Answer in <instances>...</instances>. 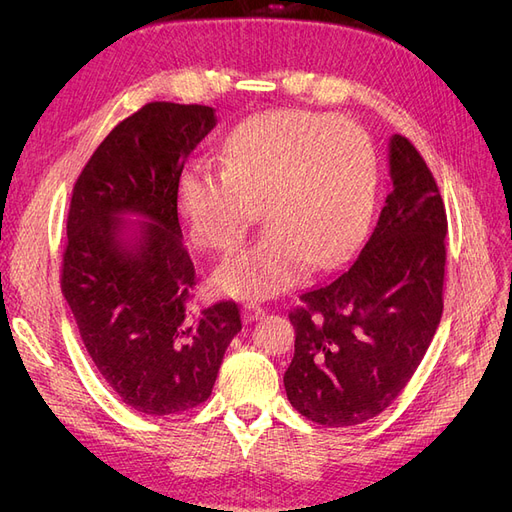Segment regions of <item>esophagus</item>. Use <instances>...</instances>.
Returning a JSON list of instances; mask_svg holds the SVG:
<instances>
[{
  "label": "esophagus",
  "mask_w": 512,
  "mask_h": 512,
  "mask_svg": "<svg viewBox=\"0 0 512 512\" xmlns=\"http://www.w3.org/2000/svg\"><path fill=\"white\" fill-rule=\"evenodd\" d=\"M262 316H265V309H262L256 303H245L243 309H241V318H243L245 324H250V322H254V320H258Z\"/></svg>",
  "instance_id": "obj_1"
}]
</instances>
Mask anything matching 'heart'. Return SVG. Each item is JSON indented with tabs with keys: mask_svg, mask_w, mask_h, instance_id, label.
I'll use <instances>...</instances> for the list:
<instances>
[{
	"mask_svg": "<svg viewBox=\"0 0 512 512\" xmlns=\"http://www.w3.org/2000/svg\"><path fill=\"white\" fill-rule=\"evenodd\" d=\"M224 170L190 164L177 183L179 211L205 250L237 247L258 220L267 232L230 256L213 282L239 299H269L299 284L309 262L342 258L374 205L378 162L350 121L307 111L256 115L222 147Z\"/></svg>",
	"mask_w": 512,
	"mask_h": 512,
	"instance_id": "b5f03b06",
	"label": "heart"
}]
</instances>
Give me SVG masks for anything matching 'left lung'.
Segmentation results:
<instances>
[{"instance_id":"8db88e82","label":"left lung","mask_w":512,"mask_h":512,"mask_svg":"<svg viewBox=\"0 0 512 512\" xmlns=\"http://www.w3.org/2000/svg\"><path fill=\"white\" fill-rule=\"evenodd\" d=\"M391 192L350 265L288 314V401L324 427L361 425L404 391L442 318L446 209L421 153L389 143Z\"/></svg>"}]
</instances>
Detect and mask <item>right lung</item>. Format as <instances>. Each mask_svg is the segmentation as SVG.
I'll list each match as a JSON object with an SVG mask.
<instances>
[{
  "label": "right lung",
  "instance_id": "right-lung-1",
  "mask_svg": "<svg viewBox=\"0 0 512 512\" xmlns=\"http://www.w3.org/2000/svg\"><path fill=\"white\" fill-rule=\"evenodd\" d=\"M215 123L211 106L145 104L104 138L72 190L61 292L104 382L143 414L207 401L241 331L235 301L192 309L196 273L177 215L183 164Z\"/></svg>",
  "mask_w": 512,
  "mask_h": 512
}]
</instances>
